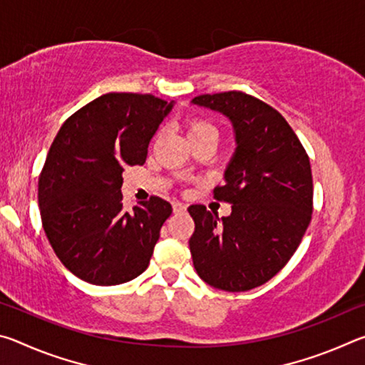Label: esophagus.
<instances>
[{
  "label": "esophagus",
  "instance_id": "1",
  "mask_svg": "<svg viewBox=\"0 0 365 365\" xmlns=\"http://www.w3.org/2000/svg\"><path fill=\"white\" fill-rule=\"evenodd\" d=\"M172 207H174V212H183L187 211V205H183L180 201H174L172 202Z\"/></svg>",
  "mask_w": 365,
  "mask_h": 365
}]
</instances>
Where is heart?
Masks as SVG:
<instances>
[{
    "label": "heart",
    "instance_id": "heart-1",
    "mask_svg": "<svg viewBox=\"0 0 365 365\" xmlns=\"http://www.w3.org/2000/svg\"><path fill=\"white\" fill-rule=\"evenodd\" d=\"M187 132H188L190 140H196L202 137H219V132L214 123L209 122L207 119H201V117H195V119H191L188 122Z\"/></svg>",
    "mask_w": 365,
    "mask_h": 365
}]
</instances>
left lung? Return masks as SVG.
I'll return each instance as SVG.
<instances>
[{
	"instance_id": "left-lung-1",
	"label": "left lung",
	"mask_w": 365,
	"mask_h": 365,
	"mask_svg": "<svg viewBox=\"0 0 365 365\" xmlns=\"http://www.w3.org/2000/svg\"><path fill=\"white\" fill-rule=\"evenodd\" d=\"M197 106L232 120L237 151L214 197L232 205L219 220L193 205L190 251L197 275L224 292H248L285 267L312 217L309 156L279 110L243 91L200 95Z\"/></svg>"
}]
</instances>
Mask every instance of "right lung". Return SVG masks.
<instances>
[{
    "label": "right lung",
    "mask_w": 365,
    "mask_h": 365,
    "mask_svg": "<svg viewBox=\"0 0 365 365\" xmlns=\"http://www.w3.org/2000/svg\"><path fill=\"white\" fill-rule=\"evenodd\" d=\"M172 103L148 93H106L67 119L38 178L41 224L59 261L93 285H119L146 270L172 214L151 196L123 211L122 172L143 165Z\"/></svg>",
    "instance_id": "right-lung-1"
}]
</instances>
